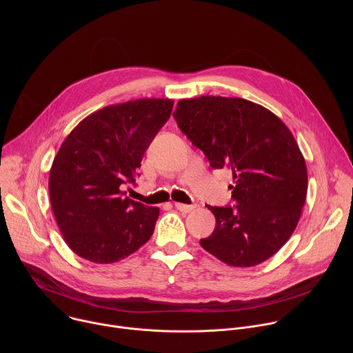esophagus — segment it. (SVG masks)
<instances>
[{
	"label": "esophagus",
	"mask_w": 353,
	"mask_h": 353,
	"mask_svg": "<svg viewBox=\"0 0 353 353\" xmlns=\"http://www.w3.org/2000/svg\"><path fill=\"white\" fill-rule=\"evenodd\" d=\"M174 207H176V210H179L180 212H183V214H187V212H191L195 207L194 205H187V204H181V203H176L174 204Z\"/></svg>",
	"instance_id": "esophagus-1"
}]
</instances>
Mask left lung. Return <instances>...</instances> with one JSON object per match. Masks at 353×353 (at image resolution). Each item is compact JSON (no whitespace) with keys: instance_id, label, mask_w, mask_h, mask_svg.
Returning a JSON list of instances; mask_svg holds the SVG:
<instances>
[{"instance_id":"obj_1","label":"left lung","mask_w":353,"mask_h":353,"mask_svg":"<svg viewBox=\"0 0 353 353\" xmlns=\"http://www.w3.org/2000/svg\"><path fill=\"white\" fill-rule=\"evenodd\" d=\"M173 117L234 183L233 207L208 205L216 225L201 245L232 267L264 263L289 240L306 201L307 169L294 137L274 113L240 97L183 99Z\"/></svg>"}]
</instances>
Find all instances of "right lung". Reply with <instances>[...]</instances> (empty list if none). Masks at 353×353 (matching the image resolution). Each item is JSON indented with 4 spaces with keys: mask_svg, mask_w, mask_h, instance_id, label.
<instances>
[{
    "mask_svg": "<svg viewBox=\"0 0 353 353\" xmlns=\"http://www.w3.org/2000/svg\"><path fill=\"white\" fill-rule=\"evenodd\" d=\"M170 99H137L100 109L64 139L50 169L59 229L74 253L96 264L120 261L155 230L159 208L124 196L145 150L169 120Z\"/></svg>",
    "mask_w": 353,
    "mask_h": 353,
    "instance_id": "1",
    "label": "right lung"
}]
</instances>
